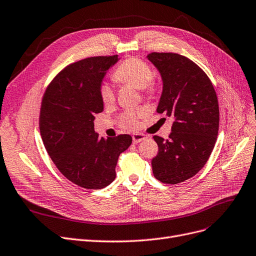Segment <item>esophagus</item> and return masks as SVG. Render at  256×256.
<instances>
[{"instance_id":"34e87169","label":"esophagus","mask_w":256,"mask_h":256,"mask_svg":"<svg viewBox=\"0 0 256 256\" xmlns=\"http://www.w3.org/2000/svg\"><path fill=\"white\" fill-rule=\"evenodd\" d=\"M133 142L134 144H139L141 141H144L146 139V136L144 134H134L133 136Z\"/></svg>"}]
</instances>
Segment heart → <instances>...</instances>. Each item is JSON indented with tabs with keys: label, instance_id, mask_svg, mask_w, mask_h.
Here are the masks:
<instances>
[{
	"label": "heart",
	"instance_id": "1",
	"mask_svg": "<svg viewBox=\"0 0 256 256\" xmlns=\"http://www.w3.org/2000/svg\"><path fill=\"white\" fill-rule=\"evenodd\" d=\"M112 79L118 83L130 84L134 88L142 90L148 94H153L156 92V84L153 81V70L150 66L144 60L136 56L128 58L123 61L112 72ZM100 98L102 102L108 106L112 103L115 99L114 90L108 83L101 84ZM144 112L141 110H128L123 112L119 118L122 126L128 128H133L137 124V118L141 116Z\"/></svg>",
	"mask_w": 256,
	"mask_h": 256
}]
</instances>
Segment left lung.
Listing matches in <instances>:
<instances>
[{
    "instance_id": "obj_1",
    "label": "left lung",
    "mask_w": 256,
    "mask_h": 256,
    "mask_svg": "<svg viewBox=\"0 0 256 256\" xmlns=\"http://www.w3.org/2000/svg\"><path fill=\"white\" fill-rule=\"evenodd\" d=\"M148 59L164 83L157 112L174 118L168 139L153 137L158 144L153 174L159 182L176 184L196 175L209 159L218 134V101L209 77L186 56L150 52Z\"/></svg>"
}]
</instances>
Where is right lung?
Listing matches in <instances>:
<instances>
[{"mask_svg": "<svg viewBox=\"0 0 256 256\" xmlns=\"http://www.w3.org/2000/svg\"><path fill=\"white\" fill-rule=\"evenodd\" d=\"M118 56H92L66 66L46 88L40 110L43 144L59 171L81 188L98 190L116 178L119 155L130 135L99 137L94 115L103 110L99 90Z\"/></svg>", "mask_w": 256, "mask_h": 256, "instance_id": "1", "label": "right lung"}]
</instances>
